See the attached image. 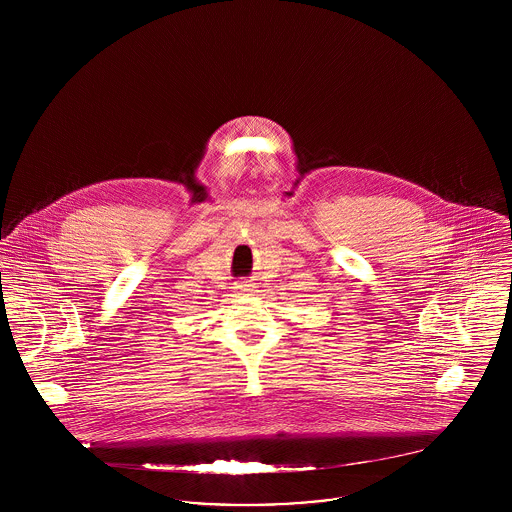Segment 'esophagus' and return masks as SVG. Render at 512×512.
<instances>
[{"label":"esophagus","mask_w":512,"mask_h":512,"mask_svg":"<svg viewBox=\"0 0 512 512\" xmlns=\"http://www.w3.org/2000/svg\"><path fill=\"white\" fill-rule=\"evenodd\" d=\"M234 290H236V293H242V295H250V293H254V286L250 282H238L234 286Z\"/></svg>","instance_id":"esophagus-1"}]
</instances>
